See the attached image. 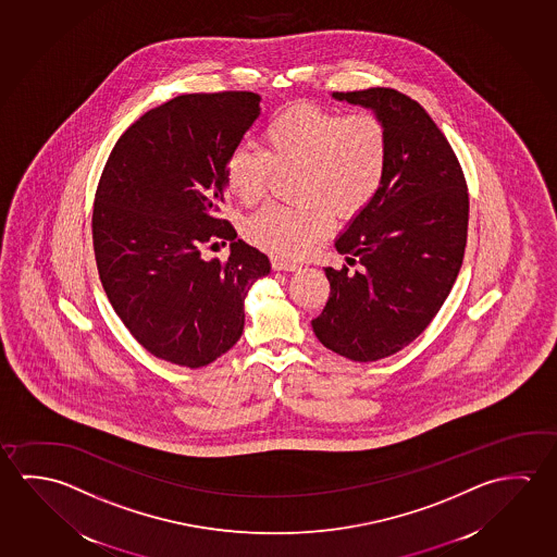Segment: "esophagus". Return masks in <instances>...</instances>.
I'll return each mask as SVG.
<instances>
[{
	"instance_id": "34e87169",
	"label": "esophagus",
	"mask_w": 557,
	"mask_h": 557,
	"mask_svg": "<svg viewBox=\"0 0 557 557\" xmlns=\"http://www.w3.org/2000/svg\"><path fill=\"white\" fill-rule=\"evenodd\" d=\"M272 268L277 270V272H295V270H299L301 265L289 262V260H283L280 256H274V258H272Z\"/></svg>"
}]
</instances>
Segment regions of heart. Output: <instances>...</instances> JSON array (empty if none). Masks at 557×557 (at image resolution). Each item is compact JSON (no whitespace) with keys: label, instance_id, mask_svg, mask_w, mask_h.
Here are the masks:
<instances>
[{"label":"heart","instance_id":"heart-1","mask_svg":"<svg viewBox=\"0 0 557 557\" xmlns=\"http://www.w3.org/2000/svg\"><path fill=\"white\" fill-rule=\"evenodd\" d=\"M388 134L371 110L342 114L312 102L277 110L262 128V149L240 144L228 156L225 183L243 203L264 196L274 169L297 166L299 208L270 203L247 221L256 247L299 258L332 228V213L351 218L383 186Z\"/></svg>","mask_w":557,"mask_h":557}]
</instances>
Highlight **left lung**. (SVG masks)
<instances>
[{
    "instance_id": "left-lung-1",
    "label": "left lung",
    "mask_w": 557,
    "mask_h": 557,
    "mask_svg": "<svg viewBox=\"0 0 557 557\" xmlns=\"http://www.w3.org/2000/svg\"><path fill=\"white\" fill-rule=\"evenodd\" d=\"M334 97L383 119L388 163L381 190L336 240L347 265L324 268L330 297L312 330L332 351L371 363L411 344L443 307L465 258L470 201L453 147L420 102L388 87Z\"/></svg>"
}]
</instances>
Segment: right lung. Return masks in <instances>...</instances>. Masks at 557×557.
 <instances>
[{
    "label": "right lung",
    "mask_w": 557,
    "mask_h": 557,
    "mask_svg": "<svg viewBox=\"0 0 557 557\" xmlns=\"http://www.w3.org/2000/svg\"><path fill=\"white\" fill-rule=\"evenodd\" d=\"M260 114L250 91L191 92L136 120L110 151L92 206L102 287L129 334L174 366H210L245 329L270 260L221 220L225 164ZM232 240L225 263L200 258Z\"/></svg>",
    "instance_id": "add662e5"
}]
</instances>
